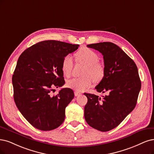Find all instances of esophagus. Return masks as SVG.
<instances>
[{
	"label": "esophagus",
	"instance_id": "obj_1",
	"mask_svg": "<svg viewBox=\"0 0 154 154\" xmlns=\"http://www.w3.org/2000/svg\"><path fill=\"white\" fill-rule=\"evenodd\" d=\"M81 94V93L80 92L77 91H76L74 92V94H75V96H79V95H80Z\"/></svg>",
	"mask_w": 154,
	"mask_h": 154
}]
</instances>
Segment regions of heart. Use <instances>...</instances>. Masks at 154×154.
Returning a JSON list of instances; mask_svg holds the SVG:
<instances>
[{"mask_svg":"<svg viewBox=\"0 0 154 154\" xmlns=\"http://www.w3.org/2000/svg\"><path fill=\"white\" fill-rule=\"evenodd\" d=\"M77 60L86 65L82 72V77H75L67 82L68 88L79 91H82L89 88L94 80L100 82L105 75V68L100 63H98L99 56L93 50L84 48L79 50L76 54ZM73 62L72 57L67 55L63 59L61 70L63 75L67 77L71 75Z\"/></svg>","mask_w":154,"mask_h":154,"instance_id":"1","label":"heart"}]
</instances>
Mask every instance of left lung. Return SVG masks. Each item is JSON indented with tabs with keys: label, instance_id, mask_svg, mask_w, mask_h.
I'll list each match as a JSON object with an SVG mask.
<instances>
[{
	"label": "left lung",
	"instance_id": "left-lung-1",
	"mask_svg": "<svg viewBox=\"0 0 154 154\" xmlns=\"http://www.w3.org/2000/svg\"><path fill=\"white\" fill-rule=\"evenodd\" d=\"M103 56L105 75L95 89L106 93L103 98L84 93L88 103L85 120L91 127L109 131L120 124L137 103L141 81L134 61L118 45L109 42L87 45Z\"/></svg>",
	"mask_w": 154,
	"mask_h": 154
}]
</instances>
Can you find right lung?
<instances>
[{
	"label": "right lung",
	"mask_w": 154,
	"mask_h": 154,
	"mask_svg": "<svg viewBox=\"0 0 154 154\" xmlns=\"http://www.w3.org/2000/svg\"><path fill=\"white\" fill-rule=\"evenodd\" d=\"M79 44L44 41L27 48L20 56L12 78L14 100L21 114L39 130L58 128L65 117V108L74 97L73 90L54 88L65 84L61 63Z\"/></svg>",
	"instance_id": "obj_1"
}]
</instances>
